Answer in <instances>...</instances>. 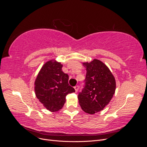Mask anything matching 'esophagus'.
<instances>
[{
	"label": "esophagus",
	"mask_w": 147,
	"mask_h": 147,
	"mask_svg": "<svg viewBox=\"0 0 147 147\" xmlns=\"http://www.w3.org/2000/svg\"><path fill=\"white\" fill-rule=\"evenodd\" d=\"M74 89H75V91L77 92L78 90V89H79V86H75L74 87Z\"/></svg>",
	"instance_id": "obj_1"
}]
</instances>
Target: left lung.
<instances>
[{"label": "left lung", "mask_w": 147, "mask_h": 147, "mask_svg": "<svg viewBox=\"0 0 147 147\" xmlns=\"http://www.w3.org/2000/svg\"><path fill=\"white\" fill-rule=\"evenodd\" d=\"M86 69L84 86L78 95L82 109L89 114L103 110L112 99L116 82L109 69L102 61L94 59L83 63Z\"/></svg>", "instance_id": "obj_1"}]
</instances>
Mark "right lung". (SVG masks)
I'll list each match as a JSON object with an SVG mask.
<instances>
[{
  "mask_svg": "<svg viewBox=\"0 0 147 147\" xmlns=\"http://www.w3.org/2000/svg\"><path fill=\"white\" fill-rule=\"evenodd\" d=\"M63 65L49 61L43 65L35 81V95L39 101L50 112L63 108L65 97L75 92L69 83V75L62 70Z\"/></svg>",
  "mask_w": 147,
  "mask_h": 147,
  "instance_id": "right-lung-1",
  "label": "right lung"
}]
</instances>
